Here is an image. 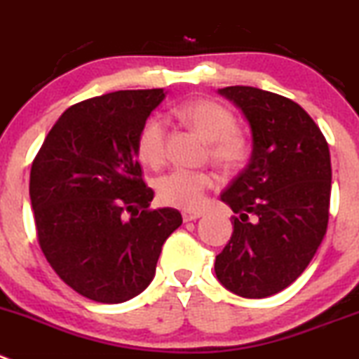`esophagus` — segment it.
<instances>
[{
    "label": "esophagus",
    "instance_id": "obj_1",
    "mask_svg": "<svg viewBox=\"0 0 359 359\" xmlns=\"http://www.w3.org/2000/svg\"><path fill=\"white\" fill-rule=\"evenodd\" d=\"M203 217V211H183V222H192Z\"/></svg>",
    "mask_w": 359,
    "mask_h": 359
}]
</instances>
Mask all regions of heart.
<instances>
[{"label": "heart", "mask_w": 359, "mask_h": 359, "mask_svg": "<svg viewBox=\"0 0 359 359\" xmlns=\"http://www.w3.org/2000/svg\"><path fill=\"white\" fill-rule=\"evenodd\" d=\"M176 114L194 130L210 141V156L227 170L238 169L250 153V144L236 126L234 114L210 98H192L176 107ZM137 156L149 167H160L165 160V125L160 116H149L139 128L135 142ZM217 183L210 170L172 169L156 180V196L165 206L197 210L204 196Z\"/></svg>", "instance_id": "1"}]
</instances>
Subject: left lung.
Segmentation results:
<instances>
[{"mask_svg": "<svg viewBox=\"0 0 359 359\" xmlns=\"http://www.w3.org/2000/svg\"><path fill=\"white\" fill-rule=\"evenodd\" d=\"M218 93L241 109L254 149L250 163L220 196L236 215L215 273L241 298H268L289 287L323 243L330 218V148L316 121L291 98L252 86Z\"/></svg>", "mask_w": 359, "mask_h": 359, "instance_id": "left-lung-1", "label": "left lung"}]
</instances>
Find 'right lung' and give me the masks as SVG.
<instances>
[{"mask_svg":"<svg viewBox=\"0 0 359 359\" xmlns=\"http://www.w3.org/2000/svg\"><path fill=\"white\" fill-rule=\"evenodd\" d=\"M163 90H125L72 105L54 123L29 174L39 245L75 292L98 303L141 294L167 238L174 208L151 210L135 142Z\"/></svg>","mask_w":359,"mask_h":359,"instance_id":"right-lung-1","label":"right lung"}]
</instances>
